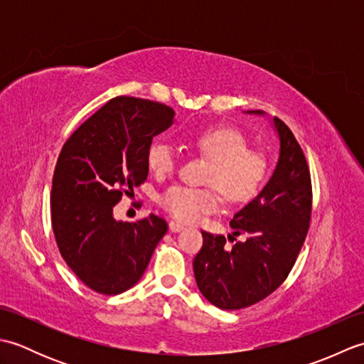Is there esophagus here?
Segmentation results:
<instances>
[{
  "instance_id": "esophagus-1",
  "label": "esophagus",
  "mask_w": 364,
  "mask_h": 364,
  "mask_svg": "<svg viewBox=\"0 0 364 364\" xmlns=\"http://www.w3.org/2000/svg\"><path fill=\"white\" fill-rule=\"evenodd\" d=\"M168 228H170V231H173V233H178V231L184 230V225H181V223H178V222H170Z\"/></svg>"
}]
</instances>
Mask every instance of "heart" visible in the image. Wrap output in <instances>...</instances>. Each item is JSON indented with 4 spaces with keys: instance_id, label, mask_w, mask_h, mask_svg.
<instances>
[{
    "instance_id": "heart-1",
    "label": "heart",
    "mask_w": 364,
    "mask_h": 364,
    "mask_svg": "<svg viewBox=\"0 0 364 364\" xmlns=\"http://www.w3.org/2000/svg\"><path fill=\"white\" fill-rule=\"evenodd\" d=\"M196 149L211 159L205 181L214 188L172 186L162 192L159 205L181 222H197L203 214L218 210L219 193L228 203H244L257 194L267 173L264 153L250 149L241 129L228 125L206 128L196 136ZM146 162L156 175L172 173L178 156L172 145L154 141L146 151Z\"/></svg>"
}]
</instances>
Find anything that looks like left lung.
<instances>
[{
    "mask_svg": "<svg viewBox=\"0 0 364 364\" xmlns=\"http://www.w3.org/2000/svg\"><path fill=\"white\" fill-rule=\"evenodd\" d=\"M274 123L280 137L274 173L264 189L230 222L233 235L245 239L228 249L225 236L202 231L203 247L194 258L200 292L220 310L252 306L280 288L310 228V167L288 125L278 117ZM233 240L236 237H228L231 244Z\"/></svg>",
    "mask_w": 364,
    "mask_h": 364,
    "instance_id": "8db88e82",
    "label": "left lung"
}]
</instances>
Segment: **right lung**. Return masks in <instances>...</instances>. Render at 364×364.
I'll use <instances>...</instances> for the list:
<instances>
[{
  "mask_svg": "<svg viewBox=\"0 0 364 364\" xmlns=\"http://www.w3.org/2000/svg\"><path fill=\"white\" fill-rule=\"evenodd\" d=\"M173 117L162 103L115 97L59 153L50 198L53 233L60 257L92 291L117 296L133 288L167 233L159 215L117 222L112 210L146 180L149 146Z\"/></svg>",
  "mask_w": 364,
  "mask_h": 364,
  "instance_id": "add662e5",
  "label": "right lung"
}]
</instances>
